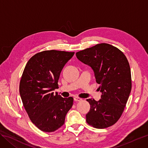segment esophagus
Instances as JSON below:
<instances>
[{
    "mask_svg": "<svg viewBox=\"0 0 148 148\" xmlns=\"http://www.w3.org/2000/svg\"><path fill=\"white\" fill-rule=\"evenodd\" d=\"M74 101H76V102H79V101H82V99H81V98H79L78 97H74Z\"/></svg>",
    "mask_w": 148,
    "mask_h": 148,
    "instance_id": "34e87169",
    "label": "esophagus"
}]
</instances>
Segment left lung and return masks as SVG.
<instances>
[{"mask_svg": "<svg viewBox=\"0 0 148 148\" xmlns=\"http://www.w3.org/2000/svg\"><path fill=\"white\" fill-rule=\"evenodd\" d=\"M76 56L92 69L102 93L99 101L86 100L91 106L86 122L96 128L110 127L122 115L131 92V71L127 57L119 49L106 43L78 52Z\"/></svg>", "mask_w": 148, "mask_h": 148, "instance_id": "8db88e82", "label": "left lung"}]
</instances>
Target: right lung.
Returning <instances> with one entry per match:
<instances>
[{
  "instance_id": "add662e5",
  "label": "right lung",
  "mask_w": 148,
  "mask_h": 148,
  "mask_svg": "<svg viewBox=\"0 0 148 148\" xmlns=\"http://www.w3.org/2000/svg\"><path fill=\"white\" fill-rule=\"evenodd\" d=\"M75 52L56 50L36 53L28 60L20 83V95L30 120L39 130L53 132L64 125L73 98L53 91L60 74Z\"/></svg>"
}]
</instances>
